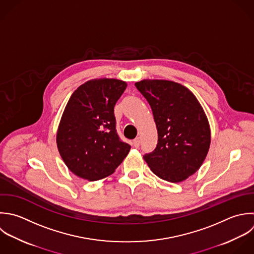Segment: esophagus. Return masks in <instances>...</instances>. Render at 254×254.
<instances>
[{
	"mask_svg": "<svg viewBox=\"0 0 254 254\" xmlns=\"http://www.w3.org/2000/svg\"><path fill=\"white\" fill-rule=\"evenodd\" d=\"M139 144H140V138H139V137H136L135 139H133V146H134L135 148L139 147Z\"/></svg>",
	"mask_w": 254,
	"mask_h": 254,
	"instance_id": "34e87169",
	"label": "esophagus"
}]
</instances>
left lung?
<instances>
[{"mask_svg": "<svg viewBox=\"0 0 254 254\" xmlns=\"http://www.w3.org/2000/svg\"><path fill=\"white\" fill-rule=\"evenodd\" d=\"M134 85L151 107L158 133L155 149L143 159L165 181L186 180L199 170L211 143L201 104L188 88L173 81L144 79Z\"/></svg>", "mask_w": 254, "mask_h": 254, "instance_id": "obj_1", "label": "left lung"}]
</instances>
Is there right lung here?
<instances>
[{
	"instance_id": "right-lung-1",
	"label": "right lung",
	"mask_w": 254,
	"mask_h": 254,
	"mask_svg": "<svg viewBox=\"0 0 254 254\" xmlns=\"http://www.w3.org/2000/svg\"><path fill=\"white\" fill-rule=\"evenodd\" d=\"M118 79H92L71 95L62 114L57 148L68 169L88 181L113 174L129 152L116 130L114 108L127 88Z\"/></svg>"
}]
</instances>
